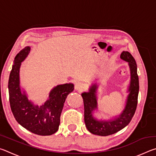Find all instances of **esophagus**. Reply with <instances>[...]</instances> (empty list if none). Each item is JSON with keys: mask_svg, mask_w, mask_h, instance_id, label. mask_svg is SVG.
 I'll return each mask as SVG.
<instances>
[{"mask_svg": "<svg viewBox=\"0 0 156 156\" xmlns=\"http://www.w3.org/2000/svg\"><path fill=\"white\" fill-rule=\"evenodd\" d=\"M75 89L76 91H82L84 89V87H83V84L80 83H76L75 84Z\"/></svg>", "mask_w": 156, "mask_h": 156, "instance_id": "esophagus-1", "label": "esophagus"}]
</instances>
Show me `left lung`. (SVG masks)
Wrapping results in <instances>:
<instances>
[{"label": "left lung", "instance_id": "8db88e82", "mask_svg": "<svg viewBox=\"0 0 156 156\" xmlns=\"http://www.w3.org/2000/svg\"><path fill=\"white\" fill-rule=\"evenodd\" d=\"M120 58L128 62L130 69V83L127 89L129 94L125 107L120 115L108 120L97 119L94 116L95 110L98 109L97 91L98 85L96 83L91 84L88 92H83L84 108V122L87 129L94 135L107 136L117 133L129 125L135 113L139 92V80L137 73V65L134 58L129 51H123Z\"/></svg>", "mask_w": 156, "mask_h": 156}]
</instances>
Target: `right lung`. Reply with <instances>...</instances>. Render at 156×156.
<instances>
[{"label": "right lung", "instance_id": "add662e5", "mask_svg": "<svg viewBox=\"0 0 156 156\" xmlns=\"http://www.w3.org/2000/svg\"><path fill=\"white\" fill-rule=\"evenodd\" d=\"M30 50V47H25L14 58L8 83L10 107L15 119L21 126L37 135L50 136L58 129L65 100L73 91L74 85L73 83L58 84L49 92V98L43 105H34L20 84L21 62Z\"/></svg>", "mask_w": 156, "mask_h": 156}]
</instances>
